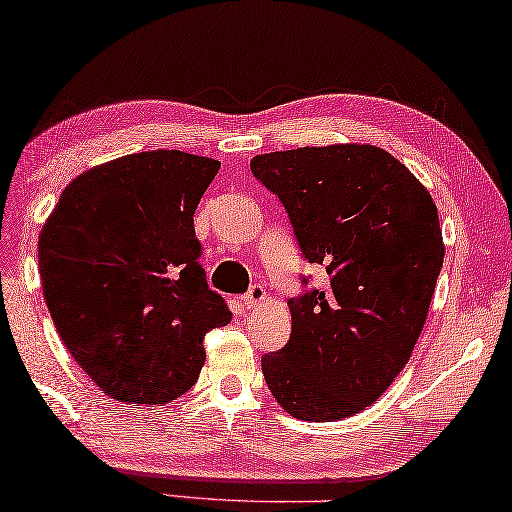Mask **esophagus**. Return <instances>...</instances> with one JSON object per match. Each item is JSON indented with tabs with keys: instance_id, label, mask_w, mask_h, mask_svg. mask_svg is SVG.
<instances>
[{
	"instance_id": "1",
	"label": "esophagus",
	"mask_w": 512,
	"mask_h": 512,
	"mask_svg": "<svg viewBox=\"0 0 512 512\" xmlns=\"http://www.w3.org/2000/svg\"><path fill=\"white\" fill-rule=\"evenodd\" d=\"M264 299H266V292L262 285H253L246 294H243V303L250 305V308H253V305H259Z\"/></svg>"
}]
</instances>
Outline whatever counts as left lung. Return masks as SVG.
<instances>
[{"label":"left lung","mask_w":512,"mask_h":512,"mask_svg":"<svg viewBox=\"0 0 512 512\" xmlns=\"http://www.w3.org/2000/svg\"><path fill=\"white\" fill-rule=\"evenodd\" d=\"M278 197L296 246L329 273L301 278L292 335L262 356L280 407L338 421L375 402L409 361L444 264L432 197L398 158L372 144L273 151L250 160Z\"/></svg>","instance_id":"obj_1"}]
</instances>
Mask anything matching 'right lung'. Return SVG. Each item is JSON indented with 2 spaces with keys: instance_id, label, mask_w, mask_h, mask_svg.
<instances>
[{
  "instance_id": "obj_1",
  "label": "right lung",
  "mask_w": 512,
  "mask_h": 512,
  "mask_svg": "<svg viewBox=\"0 0 512 512\" xmlns=\"http://www.w3.org/2000/svg\"><path fill=\"white\" fill-rule=\"evenodd\" d=\"M218 167L177 149L110 160L68 183L45 220L38 271L52 322L114 400L179 398L200 377L204 335L232 319L193 227Z\"/></svg>"
}]
</instances>
